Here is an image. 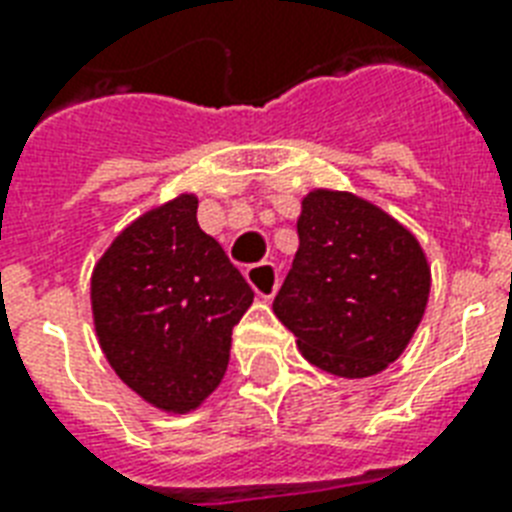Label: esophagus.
I'll use <instances>...</instances> for the list:
<instances>
[{"label":"esophagus","mask_w":512,"mask_h":512,"mask_svg":"<svg viewBox=\"0 0 512 512\" xmlns=\"http://www.w3.org/2000/svg\"><path fill=\"white\" fill-rule=\"evenodd\" d=\"M247 281L252 284V289L257 292V297H263V300H271L276 295V289H279V268L273 263H255L247 268Z\"/></svg>","instance_id":"obj_1"}]
</instances>
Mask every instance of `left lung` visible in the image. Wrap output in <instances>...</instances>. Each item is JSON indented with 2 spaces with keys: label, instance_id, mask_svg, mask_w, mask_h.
<instances>
[{
  "label": "left lung",
  "instance_id": "left-lung-1",
  "mask_svg": "<svg viewBox=\"0 0 512 512\" xmlns=\"http://www.w3.org/2000/svg\"><path fill=\"white\" fill-rule=\"evenodd\" d=\"M297 249L273 300L303 356L337 377H372L412 340L430 295V268L412 233L353 193L313 191Z\"/></svg>",
  "mask_w": 512,
  "mask_h": 512
}]
</instances>
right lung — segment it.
Masks as SVG:
<instances>
[{"mask_svg": "<svg viewBox=\"0 0 512 512\" xmlns=\"http://www.w3.org/2000/svg\"><path fill=\"white\" fill-rule=\"evenodd\" d=\"M191 193L124 228L92 273V313L114 372L148 404L191 412L220 385L252 287L199 228Z\"/></svg>", "mask_w": 512, "mask_h": 512, "instance_id": "1", "label": "right lung"}]
</instances>
